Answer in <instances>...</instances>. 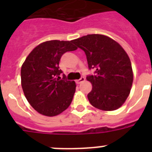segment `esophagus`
Listing matches in <instances>:
<instances>
[{"instance_id":"34e87169","label":"esophagus","mask_w":152,"mask_h":152,"mask_svg":"<svg viewBox=\"0 0 152 152\" xmlns=\"http://www.w3.org/2000/svg\"><path fill=\"white\" fill-rule=\"evenodd\" d=\"M84 80H85L84 77H81L80 79H77V80H76V83H77V84H80V83L83 82V81H84Z\"/></svg>"}]
</instances>
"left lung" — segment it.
Returning a JSON list of instances; mask_svg holds the SVG:
<instances>
[{
    "label": "left lung",
    "instance_id": "1",
    "mask_svg": "<svg viewBox=\"0 0 152 152\" xmlns=\"http://www.w3.org/2000/svg\"><path fill=\"white\" fill-rule=\"evenodd\" d=\"M72 42L85 52L89 69L95 70L94 75L87 76L93 86L88 94L91 105L101 110H117L129 96L133 81L127 53L104 35H87Z\"/></svg>",
    "mask_w": 152,
    "mask_h": 152
}]
</instances>
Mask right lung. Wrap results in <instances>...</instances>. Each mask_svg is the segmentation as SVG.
<instances>
[{
	"label": "right lung",
	"instance_id": "add662e5",
	"mask_svg": "<svg viewBox=\"0 0 152 152\" xmlns=\"http://www.w3.org/2000/svg\"><path fill=\"white\" fill-rule=\"evenodd\" d=\"M72 41L51 40L39 44L29 54L21 68V85L34 110L47 116H57L70 106L75 92L74 80L59 69L64 53L75 51Z\"/></svg>",
	"mask_w": 152,
	"mask_h": 152
}]
</instances>
